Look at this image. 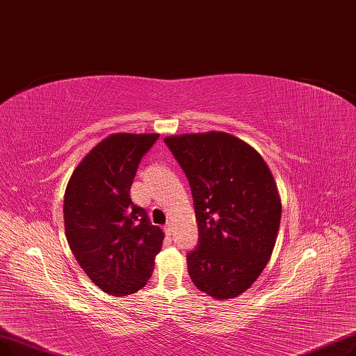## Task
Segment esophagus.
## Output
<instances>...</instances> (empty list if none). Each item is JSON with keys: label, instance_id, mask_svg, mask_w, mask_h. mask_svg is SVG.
Listing matches in <instances>:
<instances>
[{"label": "esophagus", "instance_id": "esophagus-1", "mask_svg": "<svg viewBox=\"0 0 356 356\" xmlns=\"http://www.w3.org/2000/svg\"><path fill=\"white\" fill-rule=\"evenodd\" d=\"M165 232H166L168 234H171V233L174 232V225H172V222H168V223H166V226H165Z\"/></svg>", "mask_w": 356, "mask_h": 356}]
</instances>
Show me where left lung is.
Listing matches in <instances>:
<instances>
[{"instance_id": "8db88e82", "label": "left lung", "mask_w": 356, "mask_h": 356, "mask_svg": "<svg viewBox=\"0 0 356 356\" xmlns=\"http://www.w3.org/2000/svg\"><path fill=\"white\" fill-rule=\"evenodd\" d=\"M190 181L200 241L187 257L194 285L214 300L257 281L277 242L281 198L259 152L226 131L166 136Z\"/></svg>"}]
</instances>
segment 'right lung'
Returning <instances> with one entry per match:
<instances>
[{"instance_id":"obj_1","label":"right lung","mask_w":356,"mask_h":356,"mask_svg":"<svg viewBox=\"0 0 356 356\" xmlns=\"http://www.w3.org/2000/svg\"><path fill=\"white\" fill-rule=\"evenodd\" d=\"M158 133H114L74 169L63 198L65 234L87 277L115 297L139 291L155 268L163 232L134 204L130 187Z\"/></svg>"}]
</instances>
